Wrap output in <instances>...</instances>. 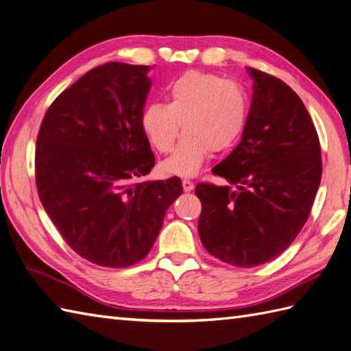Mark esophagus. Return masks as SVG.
<instances>
[{
    "label": "esophagus",
    "mask_w": 351,
    "mask_h": 351,
    "mask_svg": "<svg viewBox=\"0 0 351 351\" xmlns=\"http://www.w3.org/2000/svg\"><path fill=\"white\" fill-rule=\"evenodd\" d=\"M182 184H183V191L184 192H191L193 189V186H195L191 180H186V178L182 182Z\"/></svg>",
    "instance_id": "1"
}]
</instances>
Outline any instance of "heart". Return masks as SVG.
I'll return each instance as SVG.
<instances>
[{"label":"heart","mask_w":351,"mask_h":351,"mask_svg":"<svg viewBox=\"0 0 351 351\" xmlns=\"http://www.w3.org/2000/svg\"><path fill=\"white\" fill-rule=\"evenodd\" d=\"M249 111V98L241 84L208 73L191 71L168 89V102L144 108L141 128L160 153L173 149L164 164L168 174L191 177L198 173L210 152H225L241 135Z\"/></svg>","instance_id":"1"}]
</instances>
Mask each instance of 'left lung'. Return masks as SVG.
<instances>
[{"instance_id": "8db88e82", "label": "left lung", "mask_w": 351, "mask_h": 351, "mask_svg": "<svg viewBox=\"0 0 351 351\" xmlns=\"http://www.w3.org/2000/svg\"><path fill=\"white\" fill-rule=\"evenodd\" d=\"M247 71L253 101L241 141L211 169L229 186L195 189L204 247L238 268L267 263L293 243L322 180L319 136L301 98L274 75Z\"/></svg>"}]
</instances>
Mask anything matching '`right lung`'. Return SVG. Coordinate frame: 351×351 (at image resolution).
I'll return each mask as SVG.
<instances>
[{
  "label": "right lung",
  "instance_id": "right-lung-1",
  "mask_svg": "<svg viewBox=\"0 0 351 351\" xmlns=\"http://www.w3.org/2000/svg\"><path fill=\"white\" fill-rule=\"evenodd\" d=\"M150 66L108 62L59 95L43 119L36 178L40 201L71 249L99 267L144 259L182 180L135 182L155 155L141 128Z\"/></svg>",
  "mask_w": 351,
  "mask_h": 351
}]
</instances>
